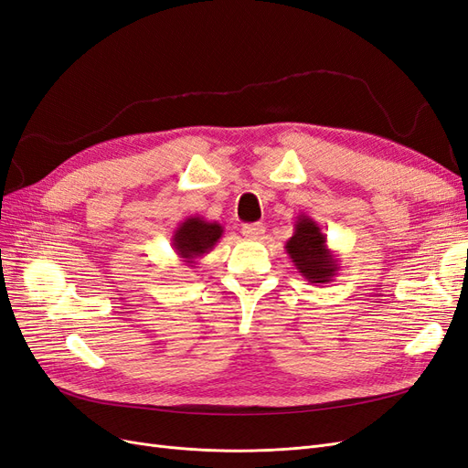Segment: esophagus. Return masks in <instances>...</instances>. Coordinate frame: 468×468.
<instances>
[{"instance_id": "1", "label": "esophagus", "mask_w": 468, "mask_h": 468, "mask_svg": "<svg viewBox=\"0 0 468 468\" xmlns=\"http://www.w3.org/2000/svg\"><path fill=\"white\" fill-rule=\"evenodd\" d=\"M265 234V226L261 222H253V224H244L242 226V236L248 239H260Z\"/></svg>"}]
</instances>
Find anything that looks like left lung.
Here are the masks:
<instances>
[{"label": "left lung", "mask_w": 468, "mask_h": 468, "mask_svg": "<svg viewBox=\"0 0 468 468\" xmlns=\"http://www.w3.org/2000/svg\"><path fill=\"white\" fill-rule=\"evenodd\" d=\"M285 250L299 273L314 285L332 282L339 271L337 256L328 248V239L314 218L299 215L294 232L287 239Z\"/></svg>", "instance_id": "1"}]
</instances>
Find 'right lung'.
<instances>
[{"label": "right lung", "mask_w": 468, "mask_h": 468, "mask_svg": "<svg viewBox=\"0 0 468 468\" xmlns=\"http://www.w3.org/2000/svg\"><path fill=\"white\" fill-rule=\"evenodd\" d=\"M222 232L224 229L217 220L210 222L203 217H189L176 229L172 236V246L183 265L195 267L199 258H203L205 253L217 246Z\"/></svg>", "instance_id": "add662e5"}]
</instances>
